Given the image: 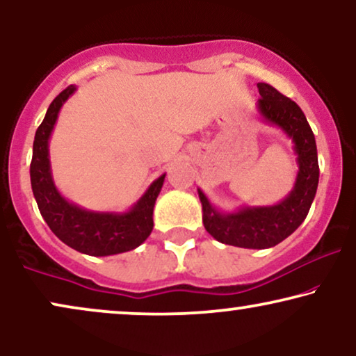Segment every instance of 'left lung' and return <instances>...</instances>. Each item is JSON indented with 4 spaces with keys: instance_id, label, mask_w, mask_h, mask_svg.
I'll return each mask as SVG.
<instances>
[{
    "instance_id": "1",
    "label": "left lung",
    "mask_w": 356,
    "mask_h": 356,
    "mask_svg": "<svg viewBox=\"0 0 356 356\" xmlns=\"http://www.w3.org/2000/svg\"><path fill=\"white\" fill-rule=\"evenodd\" d=\"M257 88L260 99L255 108L260 120L280 129L293 143L298 163L293 188L273 205H244L233 211L220 210L198 188L205 229L220 243L244 249L273 248L295 233L309 213L319 184L316 138L300 106L267 83Z\"/></svg>"
}]
</instances>
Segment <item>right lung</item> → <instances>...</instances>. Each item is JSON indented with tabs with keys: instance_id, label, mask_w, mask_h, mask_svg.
I'll return each mask as SVG.
<instances>
[{
	"instance_id": "right-lung-1",
	"label": "right lung",
	"mask_w": 356,
	"mask_h": 356,
	"mask_svg": "<svg viewBox=\"0 0 356 356\" xmlns=\"http://www.w3.org/2000/svg\"><path fill=\"white\" fill-rule=\"evenodd\" d=\"M71 84L54 99L35 131L31 163V186L40 215L61 243L78 252L106 257L141 245L153 231V210L165 174L149 184L127 211L88 210L61 195L51 175L49 143L63 104L76 92Z\"/></svg>"
}]
</instances>
